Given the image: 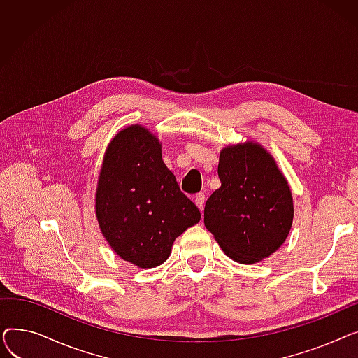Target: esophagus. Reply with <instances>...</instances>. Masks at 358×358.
I'll use <instances>...</instances> for the list:
<instances>
[{
	"instance_id": "obj_1",
	"label": "esophagus",
	"mask_w": 358,
	"mask_h": 358,
	"mask_svg": "<svg viewBox=\"0 0 358 358\" xmlns=\"http://www.w3.org/2000/svg\"><path fill=\"white\" fill-rule=\"evenodd\" d=\"M194 201H196V204H197V208L203 212V209H204V203H206V196H204V193H199V194H196Z\"/></svg>"
}]
</instances>
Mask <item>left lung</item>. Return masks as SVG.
<instances>
[{
  "instance_id": "8db88e82",
  "label": "left lung",
  "mask_w": 358,
  "mask_h": 358,
  "mask_svg": "<svg viewBox=\"0 0 358 358\" xmlns=\"http://www.w3.org/2000/svg\"><path fill=\"white\" fill-rule=\"evenodd\" d=\"M220 189L204 206V227L228 257L254 264L286 241L293 200L273 157L258 143L228 146L220 152Z\"/></svg>"
}]
</instances>
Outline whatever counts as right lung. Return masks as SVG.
Wrapping results in <instances>:
<instances>
[{"label": "right lung", "instance_id": "add662e5", "mask_svg": "<svg viewBox=\"0 0 358 358\" xmlns=\"http://www.w3.org/2000/svg\"><path fill=\"white\" fill-rule=\"evenodd\" d=\"M96 212L110 247L141 268L161 266L176 238L200 220L164 164L158 139L138 124L119 131L107 148Z\"/></svg>", "mask_w": 358, "mask_h": 358}]
</instances>
